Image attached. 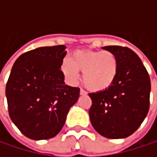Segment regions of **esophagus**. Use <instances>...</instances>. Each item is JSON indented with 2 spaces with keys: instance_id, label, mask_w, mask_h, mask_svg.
I'll return each instance as SVG.
<instances>
[{
  "instance_id": "esophagus-1",
  "label": "esophagus",
  "mask_w": 157,
  "mask_h": 157,
  "mask_svg": "<svg viewBox=\"0 0 157 157\" xmlns=\"http://www.w3.org/2000/svg\"><path fill=\"white\" fill-rule=\"evenodd\" d=\"M80 94H81V95H86V94H87V93H86L84 90L81 89V90H80Z\"/></svg>"
}]
</instances>
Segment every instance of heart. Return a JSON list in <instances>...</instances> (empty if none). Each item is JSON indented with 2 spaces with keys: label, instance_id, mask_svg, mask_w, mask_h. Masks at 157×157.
I'll list each match as a JSON object with an SVG mask.
<instances>
[{
  "label": "heart",
  "instance_id": "obj_1",
  "mask_svg": "<svg viewBox=\"0 0 157 157\" xmlns=\"http://www.w3.org/2000/svg\"><path fill=\"white\" fill-rule=\"evenodd\" d=\"M61 70L70 82H75L79 72L82 73V82L90 91L103 92L114 82L119 72V60L111 51L78 50L64 59Z\"/></svg>",
  "mask_w": 157,
  "mask_h": 157
}]
</instances>
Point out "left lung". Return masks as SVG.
I'll return each mask as SVG.
<instances>
[{
	"instance_id": "left-lung-1",
	"label": "left lung",
	"mask_w": 157,
	"mask_h": 157,
	"mask_svg": "<svg viewBox=\"0 0 157 157\" xmlns=\"http://www.w3.org/2000/svg\"><path fill=\"white\" fill-rule=\"evenodd\" d=\"M119 60V72L105 91L89 94V116L97 133L110 139L125 138L141 125L149 111L151 82L141 59L131 49L105 46Z\"/></svg>"
}]
</instances>
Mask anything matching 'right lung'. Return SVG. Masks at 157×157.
I'll use <instances>...</instances> for the list:
<instances>
[{
	"instance_id": "1",
	"label": "right lung",
	"mask_w": 157,
	"mask_h": 157,
	"mask_svg": "<svg viewBox=\"0 0 157 157\" xmlns=\"http://www.w3.org/2000/svg\"><path fill=\"white\" fill-rule=\"evenodd\" d=\"M64 45L36 48L15 61L6 84L9 115L26 137L44 140L63 128L77 102L78 87L64 83L61 64Z\"/></svg>"
}]
</instances>
